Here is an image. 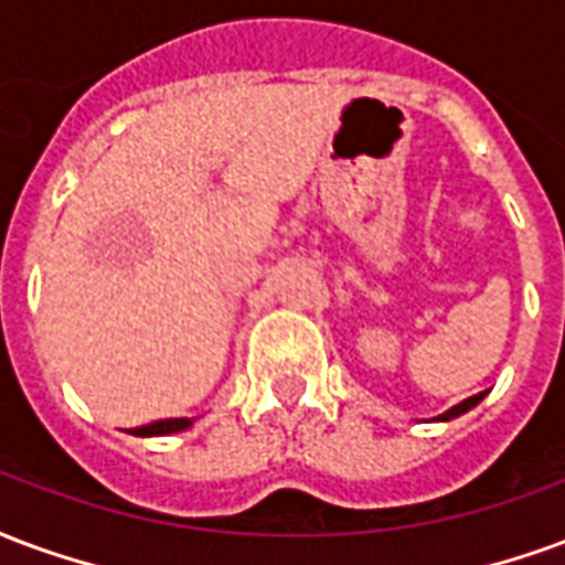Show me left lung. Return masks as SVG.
<instances>
[{
    "mask_svg": "<svg viewBox=\"0 0 565 565\" xmlns=\"http://www.w3.org/2000/svg\"><path fill=\"white\" fill-rule=\"evenodd\" d=\"M484 394H488V391H481V394H472V397H467V401H460V403H457V406H451L448 413L436 415V418H439V422H451V418H457V415L469 413L472 406H479V403L484 401Z\"/></svg>",
    "mask_w": 565,
    "mask_h": 565,
    "instance_id": "1",
    "label": "left lung"
}]
</instances>
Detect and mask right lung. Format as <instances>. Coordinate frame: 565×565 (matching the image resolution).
Segmentation results:
<instances>
[{"instance_id": "add662e5", "label": "right lung", "mask_w": 565, "mask_h": 565, "mask_svg": "<svg viewBox=\"0 0 565 565\" xmlns=\"http://www.w3.org/2000/svg\"><path fill=\"white\" fill-rule=\"evenodd\" d=\"M195 424V418H162V422L143 424V427H135L131 436H168L180 434V430H189Z\"/></svg>"}]
</instances>
